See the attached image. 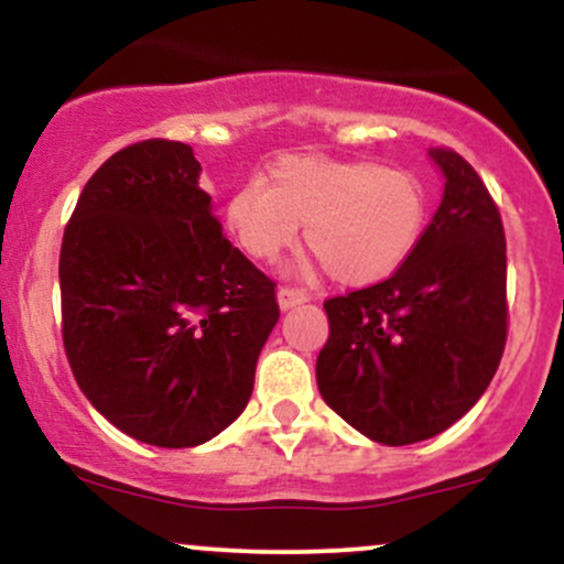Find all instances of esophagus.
<instances>
[{
  "label": "esophagus",
  "instance_id": "34e87169",
  "mask_svg": "<svg viewBox=\"0 0 564 564\" xmlns=\"http://www.w3.org/2000/svg\"><path fill=\"white\" fill-rule=\"evenodd\" d=\"M302 302H307V291L289 289V286L278 289V307H281V310H291V307H296V304H302Z\"/></svg>",
  "mask_w": 564,
  "mask_h": 564
}]
</instances>
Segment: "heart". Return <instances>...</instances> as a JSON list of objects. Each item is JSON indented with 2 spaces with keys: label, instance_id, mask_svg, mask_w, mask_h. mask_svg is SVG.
Segmentation results:
<instances>
[{
  "label": "heart",
  "instance_id": "obj_1",
  "mask_svg": "<svg viewBox=\"0 0 564 564\" xmlns=\"http://www.w3.org/2000/svg\"><path fill=\"white\" fill-rule=\"evenodd\" d=\"M430 196L416 172L364 159L283 156L225 204V228L249 257L275 260L296 241L334 281L366 286L403 264L422 241Z\"/></svg>",
  "mask_w": 564,
  "mask_h": 564
}]
</instances>
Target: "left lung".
Segmentation results:
<instances>
[{
  "label": "left lung",
  "mask_w": 564,
  "mask_h": 564,
  "mask_svg": "<svg viewBox=\"0 0 564 564\" xmlns=\"http://www.w3.org/2000/svg\"><path fill=\"white\" fill-rule=\"evenodd\" d=\"M445 187L413 254L387 281L323 304L315 377L328 405L381 445L448 430L488 390L507 345V241L488 187L432 148Z\"/></svg>",
  "instance_id": "1"
}]
</instances>
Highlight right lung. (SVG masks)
Here are the masks:
<instances>
[{"mask_svg":"<svg viewBox=\"0 0 564 564\" xmlns=\"http://www.w3.org/2000/svg\"><path fill=\"white\" fill-rule=\"evenodd\" d=\"M193 148L134 142L84 185L61 246L76 384L124 435L193 448L243 413L275 283L223 236Z\"/></svg>","mask_w":564,"mask_h":564,"instance_id":"right-lung-1","label":"right lung"}]
</instances>
